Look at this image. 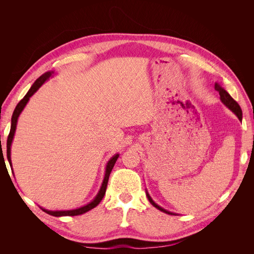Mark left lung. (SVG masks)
<instances>
[{
    "instance_id": "obj_1",
    "label": "left lung",
    "mask_w": 254,
    "mask_h": 254,
    "mask_svg": "<svg viewBox=\"0 0 254 254\" xmlns=\"http://www.w3.org/2000/svg\"><path fill=\"white\" fill-rule=\"evenodd\" d=\"M215 90L219 92V96H220L221 103L224 104L228 109L231 110V111L236 115V117L238 118V120L242 121V119H243V113H242V109H241L240 105H238V104L234 101V99L231 97V95H230V94L228 93V92H227L224 88H222L218 82H215ZM146 196H147L149 202H150L153 206L157 207L158 210L162 211V212H164V213H166V214H170V215H176V214L173 213V212H170V211H167V210L163 209L162 206H160L159 204H157L155 201H153L152 198L149 196L147 190H146Z\"/></svg>"
}]
</instances>
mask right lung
<instances>
[{"label": "right lung", "instance_id": "1", "mask_svg": "<svg viewBox=\"0 0 254 254\" xmlns=\"http://www.w3.org/2000/svg\"><path fill=\"white\" fill-rule=\"evenodd\" d=\"M55 75V72L54 71H49V72H45L44 74H42L39 78L36 79V81L33 83V86L30 87V89L28 90V92L26 93V95L23 97L21 101L19 102V104L17 105L16 109H14L13 113H12V117H11V126H10V131H9V134H8V137H7V160H8L9 162V165L10 167H12V164H11V158H10V151H11V143H12V140H13V136H14V132H16V129H17V123H18V119L20 117L21 112L23 111V109L25 108V106L27 105L29 98L32 97L36 92L38 91V89H39L42 84L48 81L50 79V77H53V76ZM119 153H115V155L110 158V160L108 161V163H107L106 165V172H105V177H104V180H103V183H102V187L101 189H99L97 195L95 196V198L93 199V200L90 201L89 203H87L86 205L83 206H80V207H77V209H73V210H63V211H50V210H47V209H43V207L40 206V209L42 211H44L45 213H48L50 215H52V216H56V217H60V216H76V215H81L83 213H86L90 210L93 209V207H95L99 202L102 201V199L104 198L105 194H106V189H107V184H108V180H109V176H110V173L112 171V168L115 164V162H117V160L119 158ZM11 172L13 174V171L11 168Z\"/></svg>", "mask_w": 254, "mask_h": 254}]
</instances>
